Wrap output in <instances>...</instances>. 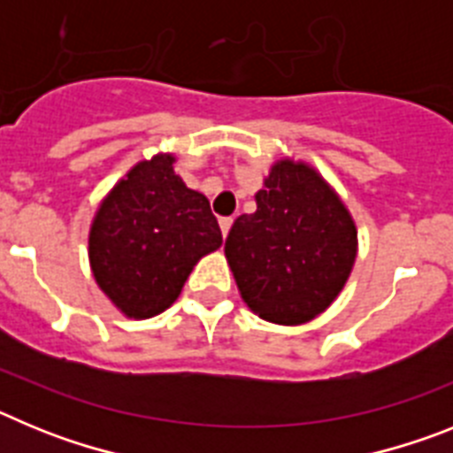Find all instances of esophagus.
<instances>
[{
    "label": "esophagus",
    "mask_w": 453,
    "mask_h": 453,
    "mask_svg": "<svg viewBox=\"0 0 453 453\" xmlns=\"http://www.w3.org/2000/svg\"><path fill=\"white\" fill-rule=\"evenodd\" d=\"M231 224H234V218H219V229H222V235L226 238L231 231Z\"/></svg>",
    "instance_id": "34e87169"
}]
</instances>
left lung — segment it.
<instances>
[{
	"label": "left lung",
	"instance_id": "obj_1",
	"mask_svg": "<svg viewBox=\"0 0 453 453\" xmlns=\"http://www.w3.org/2000/svg\"><path fill=\"white\" fill-rule=\"evenodd\" d=\"M224 254L247 306L267 322L302 324L331 306L356 261L349 211L306 163L279 161L240 215Z\"/></svg>",
	"mask_w": 453,
	"mask_h": 453
}]
</instances>
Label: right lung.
Wrapping results in <instances>:
<instances>
[{
    "label": "right lung",
    "mask_w": 453,
    "mask_h": 453,
    "mask_svg": "<svg viewBox=\"0 0 453 453\" xmlns=\"http://www.w3.org/2000/svg\"><path fill=\"white\" fill-rule=\"evenodd\" d=\"M174 156L142 161L111 190L90 229V267L106 297L135 319L174 303L222 231L202 192L174 174Z\"/></svg>",
    "instance_id": "right-lung-1"
}]
</instances>
